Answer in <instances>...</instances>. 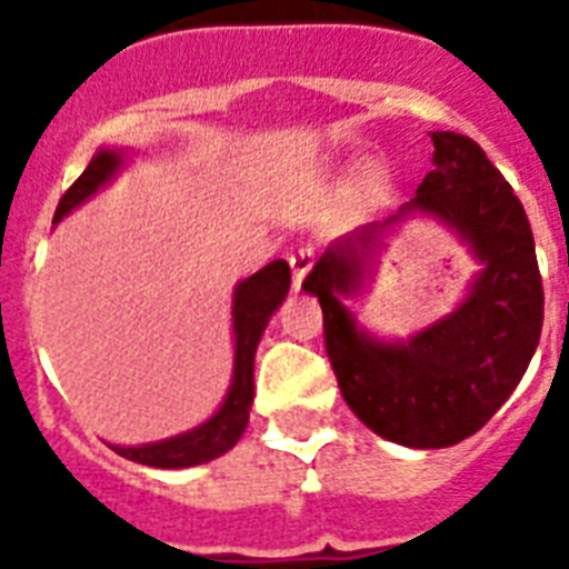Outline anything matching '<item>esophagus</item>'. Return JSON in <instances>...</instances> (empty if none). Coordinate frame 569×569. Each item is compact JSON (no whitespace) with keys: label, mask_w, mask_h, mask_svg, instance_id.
Here are the masks:
<instances>
[{"label":"esophagus","mask_w":569,"mask_h":569,"mask_svg":"<svg viewBox=\"0 0 569 569\" xmlns=\"http://www.w3.org/2000/svg\"><path fill=\"white\" fill-rule=\"evenodd\" d=\"M289 266H292V283L295 289H301L303 277L312 268V248H295L289 253Z\"/></svg>","instance_id":"34e87169"}]
</instances>
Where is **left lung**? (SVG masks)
Masks as SVG:
<instances>
[{
	"label": "left lung",
	"mask_w": 569,
	"mask_h": 569,
	"mask_svg": "<svg viewBox=\"0 0 569 569\" xmlns=\"http://www.w3.org/2000/svg\"><path fill=\"white\" fill-rule=\"evenodd\" d=\"M433 171L387 221L337 239L303 280L325 312V346L357 419L410 449L467 440L508 401L543 328L535 236L526 209L485 150L460 132H431ZM425 213L449 226L479 259L468 298L407 340H380L356 325L345 298L362 291L383 238Z\"/></svg>",
	"instance_id": "obj_1"
}]
</instances>
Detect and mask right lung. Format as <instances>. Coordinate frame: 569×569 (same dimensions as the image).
Returning a JSON list of instances; mask_svg holds the SVG:
<instances>
[{"label": "right lung", "instance_id": "right-lung-1", "mask_svg": "<svg viewBox=\"0 0 569 569\" xmlns=\"http://www.w3.org/2000/svg\"><path fill=\"white\" fill-rule=\"evenodd\" d=\"M127 164L123 150H106L100 147L93 153L91 164L84 168L82 177L67 189L61 203L56 209V223L70 214L76 206H82L88 197H93L102 186H109ZM292 286V271L286 259H274L257 274L244 277L232 289V339H236V355H232V378L230 389L223 396L221 407L214 410L206 422H200L191 431H182L177 437L156 442H141V446H111L120 458L136 460L144 467L156 469H186L197 463L221 458L230 451L239 437L248 428L250 405H253V357L262 333L268 328V319L274 316L277 307L286 301Z\"/></svg>", "mask_w": 569, "mask_h": 569}]
</instances>
